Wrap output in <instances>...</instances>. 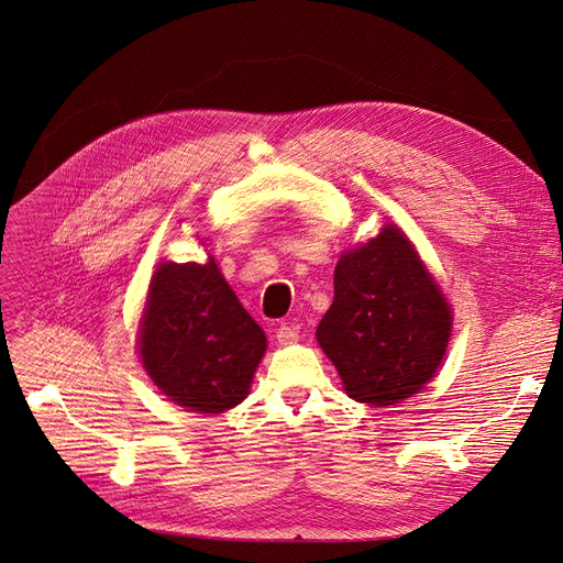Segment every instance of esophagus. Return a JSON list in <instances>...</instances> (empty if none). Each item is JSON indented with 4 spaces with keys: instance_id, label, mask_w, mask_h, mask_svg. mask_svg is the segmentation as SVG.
<instances>
[{
    "instance_id": "34e87169",
    "label": "esophagus",
    "mask_w": 563,
    "mask_h": 563,
    "mask_svg": "<svg viewBox=\"0 0 563 563\" xmlns=\"http://www.w3.org/2000/svg\"><path fill=\"white\" fill-rule=\"evenodd\" d=\"M276 340H278V345L287 347V345H295V342L299 340V333H297V329H291L287 324H280L276 329Z\"/></svg>"
}]
</instances>
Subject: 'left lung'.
<instances>
[{
	"mask_svg": "<svg viewBox=\"0 0 563 563\" xmlns=\"http://www.w3.org/2000/svg\"><path fill=\"white\" fill-rule=\"evenodd\" d=\"M451 306L411 241L384 225L368 243L342 253L333 303L317 342L333 361L347 396L396 405L434 377L451 338Z\"/></svg>",
	"mask_w": 563,
	"mask_h": 563,
	"instance_id": "left-lung-1",
	"label": "left lung"
}]
</instances>
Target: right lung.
I'll use <instances>...</instances> for the list:
<instances>
[{"instance_id": "1", "label": "right lung", "mask_w": 563, "mask_h": 563, "mask_svg": "<svg viewBox=\"0 0 563 563\" xmlns=\"http://www.w3.org/2000/svg\"><path fill=\"white\" fill-rule=\"evenodd\" d=\"M137 350L146 375L175 405L221 413L249 396L266 335L213 257L163 262L146 295Z\"/></svg>"}]
</instances>
